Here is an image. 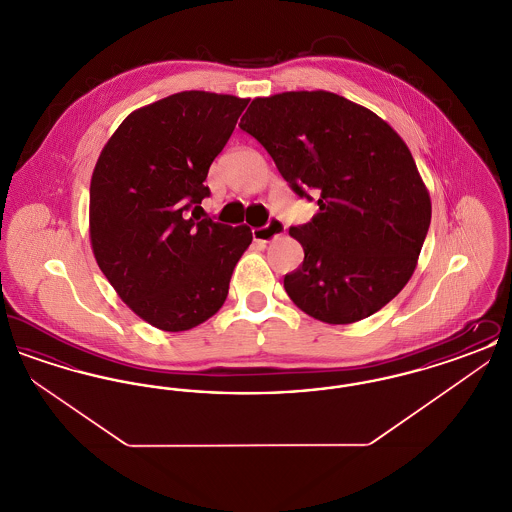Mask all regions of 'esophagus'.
I'll return each instance as SVG.
<instances>
[{"instance_id":"obj_1","label":"esophagus","mask_w":512,"mask_h":512,"mask_svg":"<svg viewBox=\"0 0 512 512\" xmlns=\"http://www.w3.org/2000/svg\"><path fill=\"white\" fill-rule=\"evenodd\" d=\"M284 232H286V224H284V220L280 219H270L265 226L251 230L253 240H255V242H263V244L274 242V240L280 238Z\"/></svg>"}]
</instances>
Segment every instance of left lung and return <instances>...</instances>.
<instances>
[{
  "label": "left lung",
  "mask_w": 512,
  "mask_h": 512,
  "mask_svg": "<svg viewBox=\"0 0 512 512\" xmlns=\"http://www.w3.org/2000/svg\"><path fill=\"white\" fill-rule=\"evenodd\" d=\"M240 128L318 213L290 234L305 259L284 288L307 315L351 324L374 315L413 276L432 203L413 155L388 122L330 92L257 98Z\"/></svg>",
  "instance_id": "1"
}]
</instances>
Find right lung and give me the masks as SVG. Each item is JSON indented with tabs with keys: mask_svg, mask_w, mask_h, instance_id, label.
Returning a JSON list of instances; mask_svg holds the SVG:
<instances>
[{
	"mask_svg": "<svg viewBox=\"0 0 512 512\" xmlns=\"http://www.w3.org/2000/svg\"><path fill=\"white\" fill-rule=\"evenodd\" d=\"M247 99L180 92L130 113L99 155L90 238L122 301L165 332L213 317L251 228L201 217L203 184Z\"/></svg>",
	"mask_w": 512,
	"mask_h": 512,
	"instance_id": "add662e5",
	"label": "right lung"
}]
</instances>
